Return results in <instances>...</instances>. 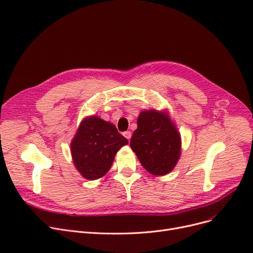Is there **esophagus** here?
Masks as SVG:
<instances>
[{"mask_svg": "<svg viewBox=\"0 0 253 253\" xmlns=\"http://www.w3.org/2000/svg\"><path fill=\"white\" fill-rule=\"evenodd\" d=\"M123 135H124L127 139H130V138H131V132H130V131H125V132L123 133Z\"/></svg>", "mask_w": 253, "mask_h": 253, "instance_id": "obj_1", "label": "esophagus"}]
</instances>
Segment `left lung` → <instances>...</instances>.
<instances>
[{
	"label": "left lung",
	"instance_id": "8db88e82",
	"mask_svg": "<svg viewBox=\"0 0 253 253\" xmlns=\"http://www.w3.org/2000/svg\"><path fill=\"white\" fill-rule=\"evenodd\" d=\"M130 147L149 172L164 175L173 169L180 158L181 137L167 115L144 111L137 118Z\"/></svg>",
	"mask_w": 253,
	"mask_h": 253
}]
</instances>
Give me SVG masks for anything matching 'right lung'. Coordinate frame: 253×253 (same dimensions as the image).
Listing matches in <instances>:
<instances>
[{
    "instance_id": "1",
    "label": "right lung",
    "mask_w": 253,
    "mask_h": 253,
    "mask_svg": "<svg viewBox=\"0 0 253 253\" xmlns=\"http://www.w3.org/2000/svg\"><path fill=\"white\" fill-rule=\"evenodd\" d=\"M127 144L114 124L96 116L86 118L71 142L74 166L84 178L99 179L112 168L117 152Z\"/></svg>"
}]
</instances>
